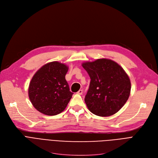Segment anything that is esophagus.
Listing matches in <instances>:
<instances>
[{
    "mask_svg": "<svg viewBox=\"0 0 158 158\" xmlns=\"http://www.w3.org/2000/svg\"><path fill=\"white\" fill-rule=\"evenodd\" d=\"M77 94H79V95H82V89H79L78 92H77Z\"/></svg>",
    "mask_w": 158,
    "mask_h": 158,
    "instance_id": "34e87169",
    "label": "esophagus"
}]
</instances>
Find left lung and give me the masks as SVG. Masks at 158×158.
<instances>
[{
  "instance_id": "8db88e82",
  "label": "left lung",
  "mask_w": 158,
  "mask_h": 158,
  "mask_svg": "<svg viewBox=\"0 0 158 158\" xmlns=\"http://www.w3.org/2000/svg\"><path fill=\"white\" fill-rule=\"evenodd\" d=\"M91 81L85 101L88 110L99 117L117 113L128 100L131 81L122 66L108 59L82 64Z\"/></svg>"
}]
</instances>
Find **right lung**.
<instances>
[{"label":"right lung","instance_id":"right-lung-1","mask_svg":"<svg viewBox=\"0 0 158 158\" xmlns=\"http://www.w3.org/2000/svg\"><path fill=\"white\" fill-rule=\"evenodd\" d=\"M69 67L57 61L41 67L32 77L29 86V97L35 108L46 115L60 114L73 94L65 79Z\"/></svg>","mask_w":158,"mask_h":158}]
</instances>
